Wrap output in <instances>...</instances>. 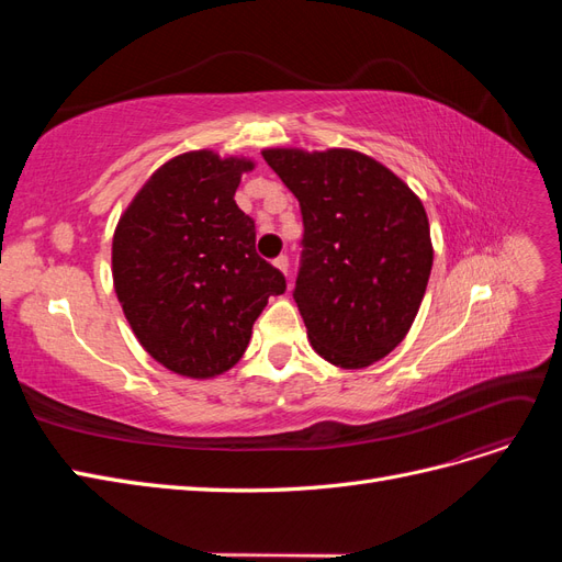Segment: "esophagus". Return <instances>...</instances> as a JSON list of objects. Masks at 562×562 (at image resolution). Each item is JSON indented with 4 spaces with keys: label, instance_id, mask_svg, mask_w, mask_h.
I'll list each match as a JSON object with an SVG mask.
<instances>
[{
    "label": "esophagus",
    "instance_id": "1",
    "mask_svg": "<svg viewBox=\"0 0 562 562\" xmlns=\"http://www.w3.org/2000/svg\"><path fill=\"white\" fill-rule=\"evenodd\" d=\"M274 267H277V269H281L283 274H288V258H285V255H279V258L274 260Z\"/></svg>",
    "mask_w": 562,
    "mask_h": 562
}]
</instances>
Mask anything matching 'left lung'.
<instances>
[{
  "label": "left lung",
  "mask_w": 562,
  "mask_h": 562,
  "mask_svg": "<svg viewBox=\"0 0 562 562\" xmlns=\"http://www.w3.org/2000/svg\"><path fill=\"white\" fill-rule=\"evenodd\" d=\"M302 211L293 297L318 356L368 368L411 330L427 291L434 248L419 196L353 149L262 151Z\"/></svg>",
  "instance_id": "8db88e82"
}]
</instances>
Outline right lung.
Returning <instances> with one entry per match:
<instances>
[{
    "mask_svg": "<svg viewBox=\"0 0 562 562\" xmlns=\"http://www.w3.org/2000/svg\"><path fill=\"white\" fill-rule=\"evenodd\" d=\"M250 159L184 151L157 168L119 217L112 277L143 349L182 378L223 375L285 279L255 252L234 194Z\"/></svg>",
    "mask_w": 562,
    "mask_h": 562,
    "instance_id": "obj_1",
    "label": "right lung"
}]
</instances>
